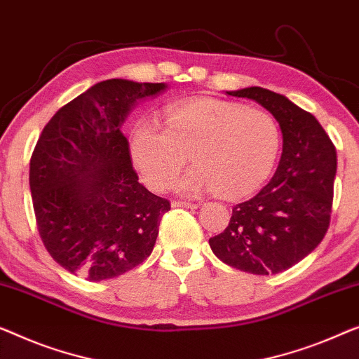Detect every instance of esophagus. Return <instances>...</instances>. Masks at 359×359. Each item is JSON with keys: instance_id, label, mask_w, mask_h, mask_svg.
Returning a JSON list of instances; mask_svg holds the SVG:
<instances>
[{"instance_id": "obj_1", "label": "esophagus", "mask_w": 359, "mask_h": 359, "mask_svg": "<svg viewBox=\"0 0 359 359\" xmlns=\"http://www.w3.org/2000/svg\"><path fill=\"white\" fill-rule=\"evenodd\" d=\"M171 207H186V209H197V204L194 202H188V201H173L171 202Z\"/></svg>"}]
</instances>
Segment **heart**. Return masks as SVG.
I'll return each instance as SVG.
<instances>
[{
    "label": "heart",
    "instance_id": "b5f03b06",
    "mask_svg": "<svg viewBox=\"0 0 359 359\" xmlns=\"http://www.w3.org/2000/svg\"><path fill=\"white\" fill-rule=\"evenodd\" d=\"M280 150V129L272 115L217 98H197L171 107L165 129L142 119L129 137V152L154 191H167L188 162L194 163L178 189H217L240 199L261 188Z\"/></svg>",
    "mask_w": 359,
    "mask_h": 359
}]
</instances>
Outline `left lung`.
<instances>
[{
	"instance_id": "8db88e82",
	"label": "left lung",
	"mask_w": 359,
	"mask_h": 359,
	"mask_svg": "<svg viewBox=\"0 0 359 359\" xmlns=\"http://www.w3.org/2000/svg\"><path fill=\"white\" fill-rule=\"evenodd\" d=\"M226 93L254 100L272 113L283 147L269 184L233 207L228 226L209 244L220 261L243 272H283L313 252L329 228L335 145L318 119L285 95L262 87Z\"/></svg>"
}]
</instances>
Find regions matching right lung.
<instances>
[{
  "label": "right lung",
  "mask_w": 359,
  "mask_h": 359,
  "mask_svg": "<svg viewBox=\"0 0 359 359\" xmlns=\"http://www.w3.org/2000/svg\"><path fill=\"white\" fill-rule=\"evenodd\" d=\"M167 89L165 82H98L41 131L30 192L41 241L67 272L102 282L152 252L170 202L139 183L121 126L139 100Z\"/></svg>",
  "instance_id": "obj_1"
}]
</instances>
